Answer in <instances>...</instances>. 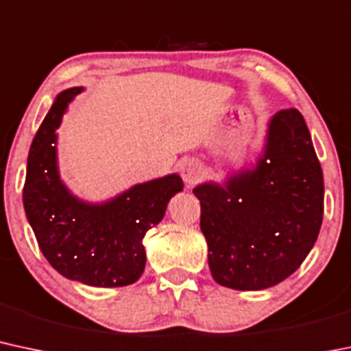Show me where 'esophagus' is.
<instances>
[{
	"label": "esophagus",
	"instance_id": "obj_1",
	"mask_svg": "<svg viewBox=\"0 0 351 351\" xmlns=\"http://www.w3.org/2000/svg\"><path fill=\"white\" fill-rule=\"evenodd\" d=\"M182 178L188 186H193L203 176V167L196 160H184L182 163Z\"/></svg>",
	"mask_w": 351,
	"mask_h": 351
}]
</instances>
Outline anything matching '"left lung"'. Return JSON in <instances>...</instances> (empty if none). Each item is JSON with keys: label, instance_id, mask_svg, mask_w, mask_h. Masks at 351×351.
Wrapping results in <instances>:
<instances>
[{"label": "left lung", "instance_id": "8db88e82", "mask_svg": "<svg viewBox=\"0 0 351 351\" xmlns=\"http://www.w3.org/2000/svg\"><path fill=\"white\" fill-rule=\"evenodd\" d=\"M193 193L215 282L246 291L288 278L313 248L323 219V173L302 113L278 111L255 167Z\"/></svg>", "mask_w": 351, "mask_h": 351}]
</instances>
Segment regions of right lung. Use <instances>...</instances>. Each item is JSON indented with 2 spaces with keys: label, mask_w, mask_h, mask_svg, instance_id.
I'll return each instance as SVG.
<instances>
[{
  "label": "right lung",
  "mask_w": 351,
  "mask_h": 351,
  "mask_svg": "<svg viewBox=\"0 0 351 351\" xmlns=\"http://www.w3.org/2000/svg\"><path fill=\"white\" fill-rule=\"evenodd\" d=\"M82 91H61L41 123L29 148L23 205L41 252L58 273L90 287H126L143 273L145 234L163 219L183 180L173 173L103 203L76 198L58 171L56 128Z\"/></svg>",
  "instance_id": "1"
}]
</instances>
